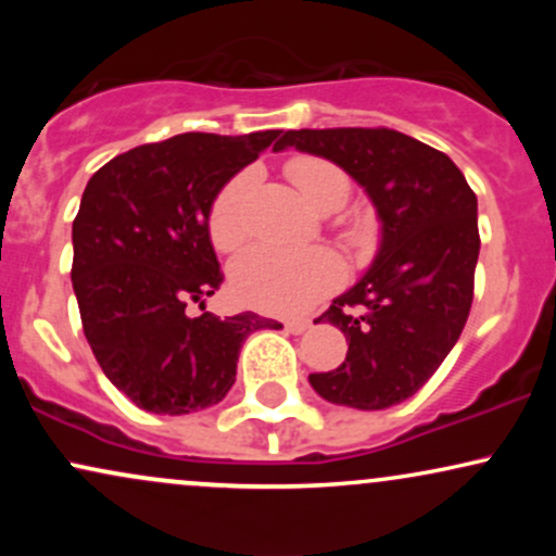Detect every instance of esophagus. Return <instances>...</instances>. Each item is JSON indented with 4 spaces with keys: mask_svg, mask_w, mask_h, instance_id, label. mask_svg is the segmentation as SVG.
Masks as SVG:
<instances>
[{
    "mask_svg": "<svg viewBox=\"0 0 556 556\" xmlns=\"http://www.w3.org/2000/svg\"><path fill=\"white\" fill-rule=\"evenodd\" d=\"M285 329L290 334H303V331L311 329V318H290V321H285Z\"/></svg>",
    "mask_w": 556,
    "mask_h": 556,
    "instance_id": "obj_1",
    "label": "esophagus"
}]
</instances>
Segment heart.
I'll use <instances>...</instances> for the list:
<instances>
[{
    "label": "heart",
    "instance_id": "b5f03b06",
    "mask_svg": "<svg viewBox=\"0 0 556 556\" xmlns=\"http://www.w3.org/2000/svg\"><path fill=\"white\" fill-rule=\"evenodd\" d=\"M287 175L298 190L321 212L344 206L350 195L348 175L321 156H295ZM253 188L251 172H238L222 185L208 208V235L219 251H235L248 238L245 203ZM371 238L366 222L344 227V240L361 245ZM344 277L342 261L329 248H277L256 245L232 266V290L242 303L266 314L292 316L314 308Z\"/></svg>",
    "mask_w": 556,
    "mask_h": 556
}]
</instances>
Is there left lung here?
<instances>
[{
	"label": "left lung",
	"mask_w": 556,
	"mask_h": 556,
	"mask_svg": "<svg viewBox=\"0 0 556 556\" xmlns=\"http://www.w3.org/2000/svg\"><path fill=\"white\" fill-rule=\"evenodd\" d=\"M366 190L381 222L368 271L316 321L348 337V358L311 387L334 405L384 410L413 397L460 340L473 303L478 201L450 156L389 127L287 130Z\"/></svg>",
	"instance_id": "obj_1"
}]
</instances>
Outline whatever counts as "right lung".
I'll use <instances>...</instances> for the list:
<instances>
[{
	"label": "right lung",
	"instance_id": "1",
	"mask_svg": "<svg viewBox=\"0 0 556 556\" xmlns=\"http://www.w3.org/2000/svg\"><path fill=\"white\" fill-rule=\"evenodd\" d=\"M282 130L182 136L146 143L88 180L73 222V290L101 371L138 407L185 416L225 400L248 334L274 318H219L187 305L225 274L208 238V208L229 177L277 146Z\"/></svg>",
	"mask_w": 556,
	"mask_h": 556
}]
</instances>
